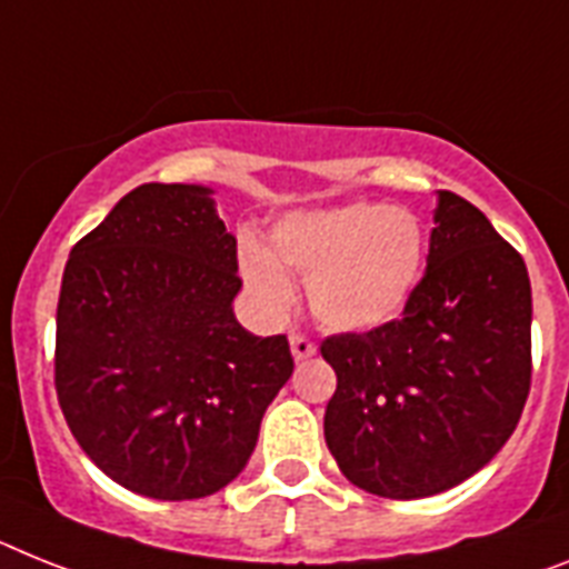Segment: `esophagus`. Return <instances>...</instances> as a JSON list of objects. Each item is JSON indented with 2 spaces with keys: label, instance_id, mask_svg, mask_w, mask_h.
Wrapping results in <instances>:
<instances>
[{
  "label": "esophagus",
  "instance_id": "1",
  "mask_svg": "<svg viewBox=\"0 0 569 569\" xmlns=\"http://www.w3.org/2000/svg\"><path fill=\"white\" fill-rule=\"evenodd\" d=\"M289 347H292L295 361H307V358L315 356V343L309 341L307 336H298V332H292V336H289Z\"/></svg>",
  "mask_w": 569,
  "mask_h": 569
}]
</instances>
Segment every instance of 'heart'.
I'll list each match as a JSON object with an SVG mask.
<instances>
[{"mask_svg": "<svg viewBox=\"0 0 569 569\" xmlns=\"http://www.w3.org/2000/svg\"><path fill=\"white\" fill-rule=\"evenodd\" d=\"M428 257L422 219L408 208L347 202L286 213L269 248L242 242L240 274L266 318L295 303L292 280H307L309 309L327 329L370 332L396 321L417 295Z\"/></svg>", "mask_w": 569, "mask_h": 569, "instance_id": "heart-1", "label": "heart"}]
</instances>
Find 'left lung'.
<instances>
[{
  "label": "left lung",
  "mask_w": 569,
  "mask_h": 569,
  "mask_svg": "<svg viewBox=\"0 0 569 569\" xmlns=\"http://www.w3.org/2000/svg\"><path fill=\"white\" fill-rule=\"evenodd\" d=\"M532 289L475 204L437 190L428 266L399 321L321 343L338 388L323 437L358 489L431 498L469 480L527 405Z\"/></svg>",
  "instance_id": "1"
}]
</instances>
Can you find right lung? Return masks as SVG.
Returning a JSON list of instances; mask_svg holds the SVG:
<instances>
[{
    "label": "right lung",
    "instance_id": "1",
    "mask_svg": "<svg viewBox=\"0 0 569 569\" xmlns=\"http://www.w3.org/2000/svg\"><path fill=\"white\" fill-rule=\"evenodd\" d=\"M237 237L213 188L141 184L71 248L54 385L86 457L156 500L208 498L246 469L295 370L286 336L237 315Z\"/></svg>",
    "mask_w": 569,
    "mask_h": 569
}]
</instances>
